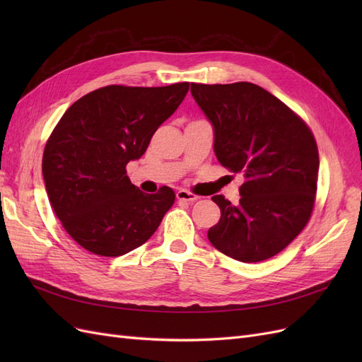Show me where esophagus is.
Instances as JSON below:
<instances>
[{"label":"esophagus","instance_id":"esophagus-1","mask_svg":"<svg viewBox=\"0 0 362 362\" xmlns=\"http://www.w3.org/2000/svg\"><path fill=\"white\" fill-rule=\"evenodd\" d=\"M177 199L185 201V202H194L196 199H199V196H196V194H193L192 192H187V190L181 189V190L177 192Z\"/></svg>","mask_w":362,"mask_h":362}]
</instances>
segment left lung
<instances>
[{
    "mask_svg": "<svg viewBox=\"0 0 362 362\" xmlns=\"http://www.w3.org/2000/svg\"><path fill=\"white\" fill-rule=\"evenodd\" d=\"M194 101L214 129V154L243 173L240 202L213 196L221 221L208 240L222 254L258 262L286 249L308 223L319 175V151L303 120L262 87L194 84Z\"/></svg>",
    "mask_w": 362,
    "mask_h": 362,
    "instance_id": "left-lung-1",
    "label": "left lung"
}]
</instances>
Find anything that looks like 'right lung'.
I'll return each mask as SVG.
<instances>
[{
	"label": "right lung",
	"mask_w": 362,
	"mask_h": 362,
	"mask_svg": "<svg viewBox=\"0 0 362 362\" xmlns=\"http://www.w3.org/2000/svg\"><path fill=\"white\" fill-rule=\"evenodd\" d=\"M189 86H105L75 101L54 128L43 151V180L54 213L86 250L120 257L157 231L175 193L140 192L125 168L145 154Z\"/></svg>",
	"instance_id": "obj_1"
}]
</instances>
